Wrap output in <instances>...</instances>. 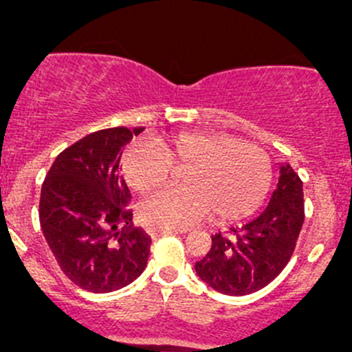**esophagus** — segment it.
I'll return each instance as SVG.
<instances>
[{
  "instance_id": "esophagus-1",
  "label": "esophagus",
  "mask_w": 352,
  "mask_h": 352,
  "mask_svg": "<svg viewBox=\"0 0 352 352\" xmlns=\"http://www.w3.org/2000/svg\"><path fill=\"white\" fill-rule=\"evenodd\" d=\"M148 234L152 236V238H159V236H168V234H181L183 231H179V229H162V228H151L148 229Z\"/></svg>"
}]
</instances>
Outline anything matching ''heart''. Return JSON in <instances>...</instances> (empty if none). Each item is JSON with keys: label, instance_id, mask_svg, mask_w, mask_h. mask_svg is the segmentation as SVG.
Masks as SVG:
<instances>
[{"label": "heart", "instance_id": "1", "mask_svg": "<svg viewBox=\"0 0 352 352\" xmlns=\"http://www.w3.org/2000/svg\"><path fill=\"white\" fill-rule=\"evenodd\" d=\"M181 173L184 188H166L140 205L145 224L181 229L214 212L219 221L232 222L253 214L270 184L267 155L255 145L224 133L183 131L154 145L138 142L121 157V173L137 193H151Z\"/></svg>", "mask_w": 352, "mask_h": 352}]
</instances>
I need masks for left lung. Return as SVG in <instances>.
<instances>
[{
    "label": "left lung",
    "instance_id": "1",
    "mask_svg": "<svg viewBox=\"0 0 352 352\" xmlns=\"http://www.w3.org/2000/svg\"><path fill=\"white\" fill-rule=\"evenodd\" d=\"M302 221V183L289 164H280L277 186L262 214L232 228L229 236H212L210 250L195 263V272L217 293H255L287 265Z\"/></svg>",
    "mask_w": 352,
    "mask_h": 352
}]
</instances>
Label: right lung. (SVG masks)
<instances>
[{"mask_svg": "<svg viewBox=\"0 0 352 352\" xmlns=\"http://www.w3.org/2000/svg\"><path fill=\"white\" fill-rule=\"evenodd\" d=\"M138 126L94 131L58 155L41 188L39 221L59 269L89 293H111L147 267L151 236L133 228L130 190L120 175L123 147Z\"/></svg>", "mask_w": 352, "mask_h": 352, "instance_id": "add662e5", "label": "right lung"}]
</instances>
